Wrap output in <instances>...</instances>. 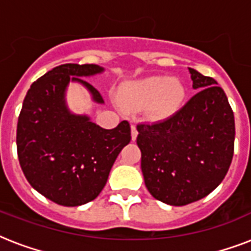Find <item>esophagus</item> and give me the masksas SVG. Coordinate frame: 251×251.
Wrapping results in <instances>:
<instances>
[{"label": "esophagus", "mask_w": 251, "mask_h": 251, "mask_svg": "<svg viewBox=\"0 0 251 251\" xmlns=\"http://www.w3.org/2000/svg\"><path fill=\"white\" fill-rule=\"evenodd\" d=\"M138 137V130H137V126L135 125H131V139L135 141Z\"/></svg>", "instance_id": "34e87169"}]
</instances>
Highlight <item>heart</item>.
<instances>
[{
	"mask_svg": "<svg viewBox=\"0 0 251 251\" xmlns=\"http://www.w3.org/2000/svg\"><path fill=\"white\" fill-rule=\"evenodd\" d=\"M186 88L178 78L150 76L135 82L126 91L130 105L145 106L155 118H168L178 112L185 101Z\"/></svg>",
	"mask_w": 251,
	"mask_h": 251,
	"instance_id": "heart-1",
	"label": "heart"
}]
</instances>
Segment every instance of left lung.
<instances>
[{
  "instance_id": "left-lung-1",
  "label": "left lung",
  "mask_w": 251,
  "mask_h": 251,
  "mask_svg": "<svg viewBox=\"0 0 251 251\" xmlns=\"http://www.w3.org/2000/svg\"><path fill=\"white\" fill-rule=\"evenodd\" d=\"M198 92L173 116L138 124L146 187L153 198L185 206L220 185L234 151V116L218 82L189 69Z\"/></svg>"
}]
</instances>
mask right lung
<instances>
[{
  "label": "right lung",
  "instance_id": "add662e5",
  "mask_svg": "<svg viewBox=\"0 0 251 251\" xmlns=\"http://www.w3.org/2000/svg\"><path fill=\"white\" fill-rule=\"evenodd\" d=\"M102 70L94 64L60 65L33 82L23 100L17 126L19 164L29 185L61 206L94 201L118 153L131 141L127 121L106 130L66 106L70 80L83 84L96 102H104L101 94L80 78Z\"/></svg>",
  "mask_w": 251,
  "mask_h": 251
}]
</instances>
